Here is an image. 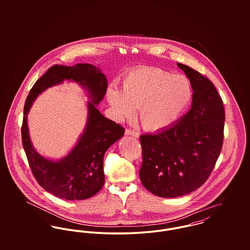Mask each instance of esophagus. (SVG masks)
Masks as SVG:
<instances>
[{"instance_id": "1", "label": "esophagus", "mask_w": 250, "mask_h": 250, "mask_svg": "<svg viewBox=\"0 0 250 250\" xmlns=\"http://www.w3.org/2000/svg\"><path fill=\"white\" fill-rule=\"evenodd\" d=\"M125 134L128 135V136H132V137H134V138H139V136H140L137 131H134V130H132V129H126Z\"/></svg>"}]
</instances>
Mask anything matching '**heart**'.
I'll use <instances>...</instances> for the list:
<instances>
[{
  "instance_id": "1",
  "label": "heart",
  "mask_w": 250,
  "mask_h": 250,
  "mask_svg": "<svg viewBox=\"0 0 250 250\" xmlns=\"http://www.w3.org/2000/svg\"><path fill=\"white\" fill-rule=\"evenodd\" d=\"M107 100L118 119L135 114L149 131L169 127L189 104L192 88L183 75L156 67H143L130 72L123 80V90L110 87Z\"/></svg>"
}]
</instances>
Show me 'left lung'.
Returning <instances> with one entry per match:
<instances>
[{
    "mask_svg": "<svg viewBox=\"0 0 250 250\" xmlns=\"http://www.w3.org/2000/svg\"><path fill=\"white\" fill-rule=\"evenodd\" d=\"M189 79L191 108L169 128L142 135L140 178L161 197H178L200 188L211 175L223 143L225 111L214 83L177 63Z\"/></svg>",
    "mask_w": 250,
    "mask_h": 250,
    "instance_id": "left-lung-1",
    "label": "left lung"
}]
</instances>
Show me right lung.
I'll list each match as a JSON object with an SVG mask.
<instances>
[{
	"label": "right lung",
	"mask_w": 250,
	"mask_h": 250,
	"mask_svg": "<svg viewBox=\"0 0 250 250\" xmlns=\"http://www.w3.org/2000/svg\"><path fill=\"white\" fill-rule=\"evenodd\" d=\"M72 79L83 85L92 97L89 120L77 145L62 160L52 162L36 153L30 143L26 114L34 99L46 88ZM105 75L87 63L74 66L55 64L40 77L27 97L22 123L23 147L37 183L50 193L66 200H83L96 194L105 183L103 160L107 148L124 135V128L96 108L107 91Z\"/></svg>",
	"instance_id": "add662e5"
}]
</instances>
